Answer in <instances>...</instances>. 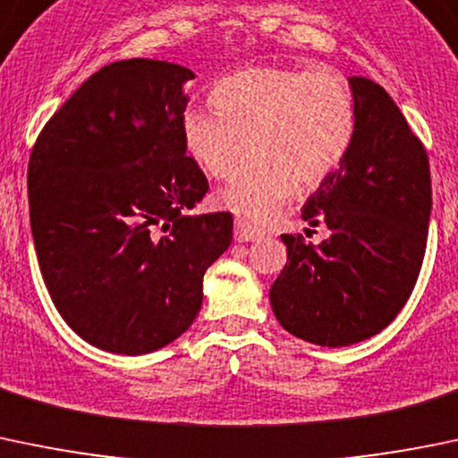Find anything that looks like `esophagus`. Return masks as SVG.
Segmentation results:
<instances>
[{
  "label": "esophagus",
  "instance_id": "34e87169",
  "mask_svg": "<svg viewBox=\"0 0 458 458\" xmlns=\"http://www.w3.org/2000/svg\"><path fill=\"white\" fill-rule=\"evenodd\" d=\"M233 235H235V240H238V242H253V240L262 238L264 231L258 229V227H253V225L247 223V220L238 218V220H235Z\"/></svg>",
  "mask_w": 458,
  "mask_h": 458
}]
</instances>
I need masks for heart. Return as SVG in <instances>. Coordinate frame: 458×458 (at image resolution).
Segmentation results:
<instances>
[{
    "instance_id": "obj_1",
    "label": "heart",
    "mask_w": 458,
    "mask_h": 458,
    "mask_svg": "<svg viewBox=\"0 0 458 458\" xmlns=\"http://www.w3.org/2000/svg\"><path fill=\"white\" fill-rule=\"evenodd\" d=\"M216 112L182 116L187 149L209 176L227 181L220 200L251 220H267L301 190H315L344 163L355 136L351 86L328 68L256 65L220 79ZM252 145H248V140Z\"/></svg>"
}]
</instances>
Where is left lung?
I'll return each instance as SVG.
<instances>
[{
  "label": "left lung",
  "instance_id": "left-lung-1",
  "mask_svg": "<svg viewBox=\"0 0 458 458\" xmlns=\"http://www.w3.org/2000/svg\"><path fill=\"white\" fill-rule=\"evenodd\" d=\"M355 136L301 218L328 229L319 244L284 233L286 264L268 298L277 322L318 346L384 331L412 293L426 256L432 187L426 148L379 83L348 79Z\"/></svg>",
  "mask_w": 458,
  "mask_h": 458
}]
</instances>
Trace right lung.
<instances>
[{"mask_svg":"<svg viewBox=\"0 0 458 458\" xmlns=\"http://www.w3.org/2000/svg\"><path fill=\"white\" fill-rule=\"evenodd\" d=\"M190 79L167 61L103 65L30 152L41 276L68 327L103 351L143 355L181 337L231 244V214L182 216L209 191L182 139Z\"/></svg>","mask_w":458,"mask_h":458,"instance_id":"obj_1","label":"right lung"}]
</instances>
